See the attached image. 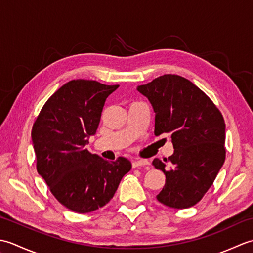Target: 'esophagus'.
I'll return each mask as SVG.
<instances>
[{
	"mask_svg": "<svg viewBox=\"0 0 253 253\" xmlns=\"http://www.w3.org/2000/svg\"><path fill=\"white\" fill-rule=\"evenodd\" d=\"M149 165V161L148 160H141V159H137L132 161V168L136 169L139 168V166H146Z\"/></svg>",
	"mask_w": 253,
	"mask_h": 253,
	"instance_id": "esophagus-1",
	"label": "esophagus"
}]
</instances>
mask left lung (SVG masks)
I'll return each instance as SVG.
<instances>
[{"instance_id":"8db88e82","label":"left lung","mask_w":253,"mask_h":253,"mask_svg":"<svg viewBox=\"0 0 253 253\" xmlns=\"http://www.w3.org/2000/svg\"><path fill=\"white\" fill-rule=\"evenodd\" d=\"M138 91L154 109V135L169 133L174 147L173 155L165 159L169 169L159 159L152 162L166 176L157 199L173 209L193 207L213 185L226 157L222 113L201 89L178 75H163Z\"/></svg>"}]
</instances>
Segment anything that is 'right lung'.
Wrapping results in <instances>:
<instances>
[{
  "instance_id": "1",
  "label": "right lung",
  "mask_w": 253,
  "mask_h": 253,
  "mask_svg": "<svg viewBox=\"0 0 253 253\" xmlns=\"http://www.w3.org/2000/svg\"><path fill=\"white\" fill-rule=\"evenodd\" d=\"M117 88L71 80L50 96L32 126L38 173L56 200L76 213L109 203L131 169L126 158L109 162L84 148L98 129L106 98Z\"/></svg>"
}]
</instances>
